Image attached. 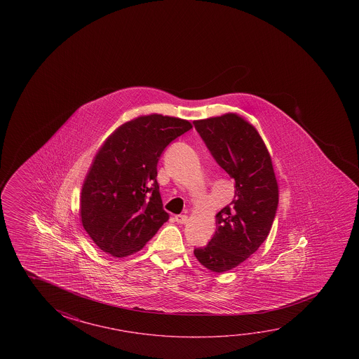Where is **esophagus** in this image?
Segmentation results:
<instances>
[{
  "label": "esophagus",
  "mask_w": 359,
  "mask_h": 359,
  "mask_svg": "<svg viewBox=\"0 0 359 359\" xmlns=\"http://www.w3.org/2000/svg\"><path fill=\"white\" fill-rule=\"evenodd\" d=\"M188 217H187V215H182V214L175 217V222L179 224H187L188 223Z\"/></svg>",
  "instance_id": "esophagus-1"
}]
</instances>
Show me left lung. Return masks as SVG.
<instances>
[{
    "label": "left lung",
    "instance_id": "obj_1",
    "mask_svg": "<svg viewBox=\"0 0 359 359\" xmlns=\"http://www.w3.org/2000/svg\"><path fill=\"white\" fill-rule=\"evenodd\" d=\"M196 131L220 168L236 180L234 199L217 214V231L205 247L195 248L199 263L228 271L258 250L278 209V182L271 155L252 123L236 115L194 121Z\"/></svg>",
    "mask_w": 359,
    "mask_h": 359
}]
</instances>
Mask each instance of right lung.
I'll use <instances>...</instances> for the list:
<instances>
[{"label": "right lung", "instance_id": "1", "mask_svg": "<svg viewBox=\"0 0 359 359\" xmlns=\"http://www.w3.org/2000/svg\"><path fill=\"white\" fill-rule=\"evenodd\" d=\"M188 120L151 114L123 123L106 139L83 182L80 215L95 244L115 258L139 252L168 222L158 161Z\"/></svg>", "mask_w": 359, "mask_h": 359}]
</instances>
